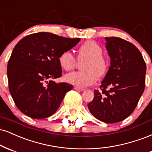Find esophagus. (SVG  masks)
Segmentation results:
<instances>
[{
  "label": "esophagus",
  "instance_id": "esophagus-1",
  "mask_svg": "<svg viewBox=\"0 0 152 152\" xmlns=\"http://www.w3.org/2000/svg\"><path fill=\"white\" fill-rule=\"evenodd\" d=\"M74 89H75V90H76L81 91V92H83V91L85 90V89H84V88H80V87H75Z\"/></svg>",
  "mask_w": 152,
  "mask_h": 152
}]
</instances>
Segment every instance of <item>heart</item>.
I'll return each mask as SVG.
<instances>
[{
  "label": "heart",
  "mask_w": 152,
  "mask_h": 152,
  "mask_svg": "<svg viewBox=\"0 0 152 152\" xmlns=\"http://www.w3.org/2000/svg\"><path fill=\"white\" fill-rule=\"evenodd\" d=\"M102 52L101 46L93 40L82 44L78 49V59L85 60L81 66L83 71L66 75L65 81L78 87H87L95 83L98 77H104L109 69V62L102 55ZM58 60L59 65L65 71L71 70L75 63V58L69 51L62 52Z\"/></svg>",
  "instance_id": "obj_1"
}]
</instances>
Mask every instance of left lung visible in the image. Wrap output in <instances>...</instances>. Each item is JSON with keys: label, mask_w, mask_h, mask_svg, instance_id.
I'll return each instance as SVG.
<instances>
[{"label": "left lung", "mask_w": 152, "mask_h": 152, "mask_svg": "<svg viewBox=\"0 0 152 152\" xmlns=\"http://www.w3.org/2000/svg\"><path fill=\"white\" fill-rule=\"evenodd\" d=\"M110 67L87 107L106 123L124 120L134 112L145 87L147 66L137 48L119 37H105Z\"/></svg>", "instance_id": "left-lung-1"}]
</instances>
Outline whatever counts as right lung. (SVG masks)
Returning <instances> with one entry per match:
<instances>
[{"label":"right lung","mask_w":152,"mask_h":152,"mask_svg":"<svg viewBox=\"0 0 152 152\" xmlns=\"http://www.w3.org/2000/svg\"><path fill=\"white\" fill-rule=\"evenodd\" d=\"M80 40V37L66 38L41 32L23 37L16 44L7 75L12 99L24 115L44 119L58 110L65 94L72 89V85L53 81L62 75L58 57Z\"/></svg>","instance_id":"1"}]
</instances>
